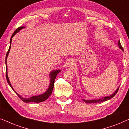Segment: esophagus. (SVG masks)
<instances>
[{
  "label": "esophagus",
  "instance_id": "obj_1",
  "mask_svg": "<svg viewBox=\"0 0 129 129\" xmlns=\"http://www.w3.org/2000/svg\"><path fill=\"white\" fill-rule=\"evenodd\" d=\"M74 66H75V62L74 60H71V61H70L67 63V67H70V68H73Z\"/></svg>",
  "mask_w": 129,
  "mask_h": 129
}]
</instances>
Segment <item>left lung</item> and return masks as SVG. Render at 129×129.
I'll list each match as a JSON object with an SVG mask.
<instances>
[{"mask_svg": "<svg viewBox=\"0 0 129 129\" xmlns=\"http://www.w3.org/2000/svg\"><path fill=\"white\" fill-rule=\"evenodd\" d=\"M118 47H119L121 49V50H122L123 51H124V50H123V47H121L120 41H118ZM118 88H119V87H118V88H117V90L113 92V93L111 94V95H110L106 96V97H102V98H101V99H95V100H86L82 99V100H83V102H84L85 103H88V104H91V103H101V102H105V101L109 100L111 99V98H113V97H114V96L117 94V92Z\"/></svg>", "mask_w": 129, "mask_h": 129, "instance_id": "obj_1", "label": "left lung"}]
</instances>
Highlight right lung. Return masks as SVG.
I'll list each match as a JSON object with an SVG mask.
<instances>
[{"instance_id":"add662e5","label":"right lung","mask_w":129,"mask_h":129,"mask_svg":"<svg viewBox=\"0 0 129 129\" xmlns=\"http://www.w3.org/2000/svg\"><path fill=\"white\" fill-rule=\"evenodd\" d=\"M25 26H20L17 29L15 30L14 32V33L12 34V35L11 40H10V47L9 48V50L7 52L6 55V59H5V63H6V80L7 81H8V83L9 84V85H10V87H11L12 89L14 91L16 92V94L18 95V97L20 98V99L23 101V102L25 103H32V102H34V103H40V102H42L46 100L48 98L49 96L51 95V94H52L53 88H54V82H55V80L56 75L58 73L61 71V70H53V71H51L50 73H49V79H50V82H49V85L48 88L47 90L43 94H41L39 95H34L30 97H28V98H24L23 97H22L21 95H19L18 92H16L15 91V90L13 89V87L12 86V84H11V82H10L9 79L8 75V66H7V58H8V55L9 54V51L11 50V43H12V38L14 37V36L16 35V34L20 31V30L22 29L25 28Z\"/></svg>"}]
</instances>
